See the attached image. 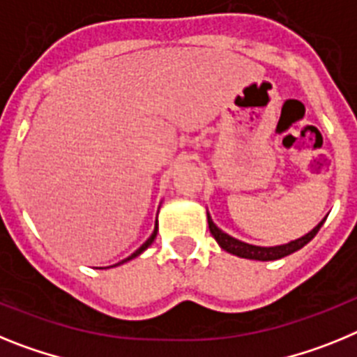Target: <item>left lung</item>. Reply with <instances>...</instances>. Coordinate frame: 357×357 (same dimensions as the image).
Here are the masks:
<instances>
[{"instance_id":"8db88e82","label":"left lung","mask_w":357,"mask_h":357,"mask_svg":"<svg viewBox=\"0 0 357 357\" xmlns=\"http://www.w3.org/2000/svg\"><path fill=\"white\" fill-rule=\"evenodd\" d=\"M208 217V228H210V234L213 235V238L217 241V244L225 250V252L231 253V255H237V257H243V259H252V260H277L282 259V257H287L291 253L298 252L300 248H303L305 244L314 238V235L318 234V230L321 228L324 221L320 225L312 228L309 234H305L303 237L296 238V241H291L287 244H282V246H271V248H264V246H253V244H248L243 243V241H238V238L231 237V235L225 234L222 230H219L215 225H213L212 217L206 213Z\"/></svg>"}]
</instances>
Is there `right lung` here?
Returning a JSON list of instances; mask_svg holds the SVG:
<instances>
[{"mask_svg":"<svg viewBox=\"0 0 357 357\" xmlns=\"http://www.w3.org/2000/svg\"><path fill=\"white\" fill-rule=\"evenodd\" d=\"M156 234H158V222H156V228H154L153 235H151V237H149V238H147V241H145V243H144V244H142V246H140V248H138V250H136V252H135V253H132V255H131V257H127V259H123V260H122V262H119V264H114V266H120V264H123V262H127V260H131V259H135V257H138V255H140V253H142V252H145V250H147V248H149V246H151V244H153V241H154V238H156Z\"/></svg>","mask_w":357,"mask_h":357,"instance_id":"1","label":"right lung"}]
</instances>
